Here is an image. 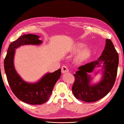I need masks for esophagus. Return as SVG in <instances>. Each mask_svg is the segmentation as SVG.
Returning <instances> with one entry per match:
<instances>
[{
	"label": "esophagus",
	"mask_w": 124,
	"mask_h": 124,
	"mask_svg": "<svg viewBox=\"0 0 124 124\" xmlns=\"http://www.w3.org/2000/svg\"><path fill=\"white\" fill-rule=\"evenodd\" d=\"M61 70H62V73H65L66 72H68L69 71V70H68V67L66 66H62L61 68Z\"/></svg>",
	"instance_id": "34e87169"
}]
</instances>
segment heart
Masks as SVG:
<instances>
[{
	"mask_svg": "<svg viewBox=\"0 0 124 124\" xmlns=\"http://www.w3.org/2000/svg\"><path fill=\"white\" fill-rule=\"evenodd\" d=\"M85 47V44L78 43L75 44L71 48V52L73 53L78 52L81 51L77 56V59L79 61H85L90 58L91 55V49L88 47L84 48Z\"/></svg>",
	"mask_w": 124,
	"mask_h": 124,
	"instance_id": "obj_1",
	"label": "heart"
}]
</instances>
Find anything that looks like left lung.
<instances>
[{"label": "left lung", "mask_w": 124, "mask_h": 124, "mask_svg": "<svg viewBox=\"0 0 124 124\" xmlns=\"http://www.w3.org/2000/svg\"><path fill=\"white\" fill-rule=\"evenodd\" d=\"M119 64V55L110 39H106L105 49L97 60L78 67L74 74L75 77L72 91L77 99L86 102L99 100L108 95L115 84ZM101 67V80L92 84L93 79L89 75L95 68Z\"/></svg>", "instance_id": "8db88e82"}]
</instances>
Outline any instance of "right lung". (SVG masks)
Masks as SVG:
<instances>
[{
    "label": "right lung",
    "mask_w": 124,
    "mask_h": 124,
    "mask_svg": "<svg viewBox=\"0 0 124 124\" xmlns=\"http://www.w3.org/2000/svg\"><path fill=\"white\" fill-rule=\"evenodd\" d=\"M36 34H24L9 45L4 66L7 80L11 90L18 99L31 105H41L48 100L54 85L61 75L59 69L52 73H47L36 82H28L17 73L14 64L16 49L22 46H39L43 42Z\"/></svg>",
    "instance_id": "1"
}]
</instances>
